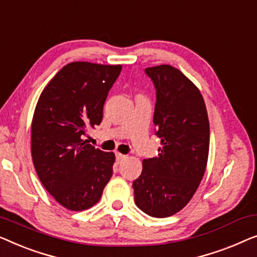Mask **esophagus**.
<instances>
[{
	"mask_svg": "<svg viewBox=\"0 0 257 257\" xmlns=\"http://www.w3.org/2000/svg\"><path fill=\"white\" fill-rule=\"evenodd\" d=\"M125 157H127V156H125V155H122V154H120V153H116V161L118 162V163L123 161Z\"/></svg>",
	"mask_w": 257,
	"mask_h": 257,
	"instance_id": "1",
	"label": "esophagus"
}]
</instances>
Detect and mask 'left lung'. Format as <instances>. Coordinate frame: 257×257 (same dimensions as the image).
I'll use <instances>...</instances> for the list:
<instances>
[{
    "mask_svg": "<svg viewBox=\"0 0 257 257\" xmlns=\"http://www.w3.org/2000/svg\"><path fill=\"white\" fill-rule=\"evenodd\" d=\"M156 88L154 123L162 147L143 160L134 180L137 207L154 218L176 214L186 206L204 177L209 149V122L197 86L171 65L146 68Z\"/></svg>",
    "mask_w": 257,
    "mask_h": 257,
    "instance_id": "left-lung-1",
    "label": "left lung"
}]
</instances>
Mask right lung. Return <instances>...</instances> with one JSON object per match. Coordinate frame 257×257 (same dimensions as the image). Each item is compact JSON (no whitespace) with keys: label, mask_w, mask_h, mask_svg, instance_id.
Wrapping results in <instances>:
<instances>
[{"label":"right lung","mask_w":257,"mask_h":257,"mask_svg":"<svg viewBox=\"0 0 257 257\" xmlns=\"http://www.w3.org/2000/svg\"><path fill=\"white\" fill-rule=\"evenodd\" d=\"M121 70V65L70 63L38 99L31 124L32 162L43 186L70 211L95 205L113 175L114 153L84 137L102 121L104 101Z\"/></svg>","instance_id":"1"}]
</instances>
